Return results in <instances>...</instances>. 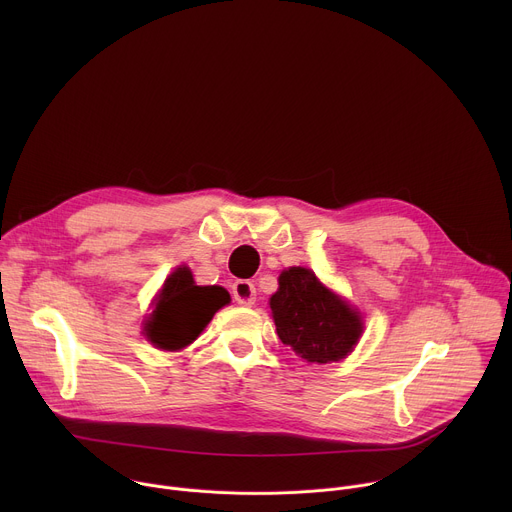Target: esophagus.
Masks as SVG:
<instances>
[{
  "label": "esophagus",
  "instance_id": "34e87169",
  "mask_svg": "<svg viewBox=\"0 0 512 512\" xmlns=\"http://www.w3.org/2000/svg\"><path fill=\"white\" fill-rule=\"evenodd\" d=\"M233 298L241 306H253L255 304V285L247 279H239L233 283Z\"/></svg>",
  "mask_w": 512,
  "mask_h": 512
}]
</instances>
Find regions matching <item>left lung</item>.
<instances>
[{"mask_svg": "<svg viewBox=\"0 0 512 512\" xmlns=\"http://www.w3.org/2000/svg\"><path fill=\"white\" fill-rule=\"evenodd\" d=\"M269 308L279 340L304 362L346 358L364 328L360 314L306 267L281 271Z\"/></svg>", "mask_w": 512, "mask_h": 512, "instance_id": "1", "label": "left lung"}]
</instances>
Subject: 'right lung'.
I'll return each mask as SVG.
<instances>
[{
    "label": "right lung",
    "instance_id": "obj_1",
    "mask_svg": "<svg viewBox=\"0 0 512 512\" xmlns=\"http://www.w3.org/2000/svg\"><path fill=\"white\" fill-rule=\"evenodd\" d=\"M231 302L221 285H196L186 265L176 267L154 300L143 334L156 348L182 350L192 344L212 316Z\"/></svg>",
    "mask_w": 512,
    "mask_h": 512
}]
</instances>
